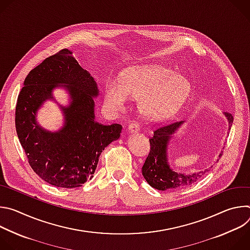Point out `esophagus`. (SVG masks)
Wrapping results in <instances>:
<instances>
[{
	"instance_id": "esophagus-1",
	"label": "esophagus",
	"mask_w": 250,
	"mask_h": 250,
	"mask_svg": "<svg viewBox=\"0 0 250 250\" xmlns=\"http://www.w3.org/2000/svg\"><path fill=\"white\" fill-rule=\"evenodd\" d=\"M127 129L131 133H136L137 131H139V125L137 123H130L127 126Z\"/></svg>"
}]
</instances>
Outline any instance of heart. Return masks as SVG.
<instances>
[{
	"label": "heart",
	"instance_id": "b5f03b06",
	"mask_svg": "<svg viewBox=\"0 0 250 250\" xmlns=\"http://www.w3.org/2000/svg\"><path fill=\"white\" fill-rule=\"evenodd\" d=\"M189 90L188 81L171 69L146 65L126 70L121 82L106 83L104 101L111 109L121 111L127 97L138 99L139 110L146 118L162 120L179 110Z\"/></svg>",
	"mask_w": 250,
	"mask_h": 250
}]
</instances>
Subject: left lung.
Here are the masks:
<instances>
[{
	"mask_svg": "<svg viewBox=\"0 0 250 250\" xmlns=\"http://www.w3.org/2000/svg\"><path fill=\"white\" fill-rule=\"evenodd\" d=\"M224 115L228 121V129L229 130L233 118L229 113H225ZM184 123L185 121H181L159 126L154 129L153 135L149 138L150 152L142 166V175L146 182L154 189L166 191L190 186L197 182L208 171V169H205L194 173H182L176 172L170 167L168 146L173 135ZM221 156L222 153H220L219 157Z\"/></svg>",
	"mask_w": 250,
	"mask_h": 250,
	"instance_id": "left-lung-1",
	"label": "left lung"
}]
</instances>
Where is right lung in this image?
<instances>
[{"instance_id":"right-lung-1","label":"right lung","mask_w":250,"mask_h":250,"mask_svg":"<svg viewBox=\"0 0 250 250\" xmlns=\"http://www.w3.org/2000/svg\"><path fill=\"white\" fill-rule=\"evenodd\" d=\"M56 87L65 88L70 102L59 104L63 125L51 132L39 125L37 111L46 100H55ZM98 96L96 81L68 49L47 57L24 79L16 106V129L30 167L43 181L61 188L82 186L93 178L102 151L120 138L121 125L95 121Z\"/></svg>"}]
</instances>
